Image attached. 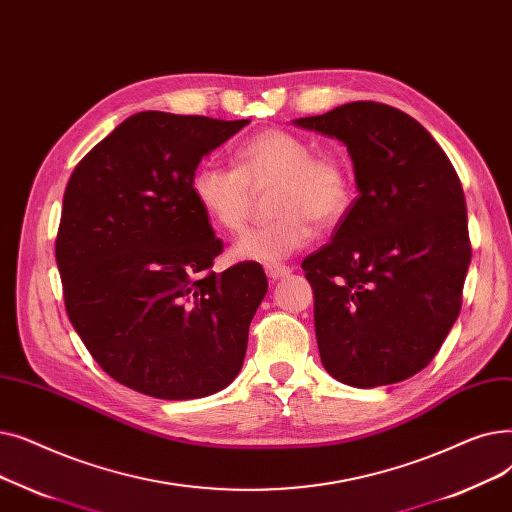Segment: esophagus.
<instances>
[{
	"instance_id": "34e87169",
	"label": "esophagus",
	"mask_w": 512,
	"mask_h": 512,
	"mask_svg": "<svg viewBox=\"0 0 512 512\" xmlns=\"http://www.w3.org/2000/svg\"><path fill=\"white\" fill-rule=\"evenodd\" d=\"M264 271H266V275H269V279H273V281H277V279H281V277L291 273V269H289V266H285V264H266Z\"/></svg>"
}]
</instances>
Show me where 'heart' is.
<instances>
[{"label": "heart", "mask_w": 512, "mask_h": 512, "mask_svg": "<svg viewBox=\"0 0 512 512\" xmlns=\"http://www.w3.org/2000/svg\"><path fill=\"white\" fill-rule=\"evenodd\" d=\"M275 179L271 210L277 214L237 239L233 256L239 260L287 258L310 241L314 223L337 225L354 200L350 162L333 152L312 154L304 137L283 129H266L243 141L235 150V168L200 164L191 193L216 227L237 233L252 212V187Z\"/></svg>", "instance_id": "heart-1"}]
</instances>
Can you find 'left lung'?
Here are the masks:
<instances>
[{"instance_id":"left-lung-1","label":"left lung","mask_w":512,"mask_h":512,"mask_svg":"<svg viewBox=\"0 0 512 512\" xmlns=\"http://www.w3.org/2000/svg\"><path fill=\"white\" fill-rule=\"evenodd\" d=\"M294 125L342 141L358 196L302 269L323 367L352 387L404 381L442 348L471 262L460 179L429 131L379 102Z\"/></svg>"}]
</instances>
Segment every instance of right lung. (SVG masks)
Here are the masks:
<instances>
[{
	"mask_svg": "<svg viewBox=\"0 0 512 512\" xmlns=\"http://www.w3.org/2000/svg\"><path fill=\"white\" fill-rule=\"evenodd\" d=\"M248 123L139 112L70 175L56 237L68 319L95 362L139 394L204 398L241 371L269 283L258 262L212 271L223 241L191 177Z\"/></svg>",
	"mask_w": 512,
	"mask_h": 512,
	"instance_id": "1",
	"label": "right lung"
}]
</instances>
